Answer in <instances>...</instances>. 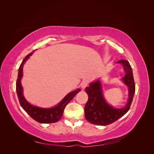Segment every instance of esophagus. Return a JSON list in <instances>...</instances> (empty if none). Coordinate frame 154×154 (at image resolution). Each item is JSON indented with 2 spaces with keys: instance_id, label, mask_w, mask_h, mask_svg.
Segmentation results:
<instances>
[{
  "instance_id": "34e87169",
  "label": "esophagus",
  "mask_w": 154,
  "mask_h": 154,
  "mask_svg": "<svg viewBox=\"0 0 154 154\" xmlns=\"http://www.w3.org/2000/svg\"><path fill=\"white\" fill-rule=\"evenodd\" d=\"M88 83H89V81L88 80H83L81 83L80 86L82 88H85L88 85Z\"/></svg>"
}]
</instances>
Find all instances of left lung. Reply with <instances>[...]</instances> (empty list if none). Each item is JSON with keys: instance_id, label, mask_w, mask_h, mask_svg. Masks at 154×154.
Segmentation results:
<instances>
[{"instance_id": "obj_1", "label": "left lung", "mask_w": 154, "mask_h": 154, "mask_svg": "<svg viewBox=\"0 0 154 154\" xmlns=\"http://www.w3.org/2000/svg\"><path fill=\"white\" fill-rule=\"evenodd\" d=\"M117 63L123 64L126 72L123 78L124 83L129 89L127 104L122 109H114L106 103L103 96L101 83L99 80L91 83L85 88L88 98L85 106V116L88 122L97 125H108L115 122L129 110L135 93V82L131 66L128 61L121 60Z\"/></svg>"}]
</instances>
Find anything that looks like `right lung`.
Masks as SVG:
<instances>
[{
  "label": "right lung",
  "mask_w": 154,
  "mask_h": 154,
  "mask_svg": "<svg viewBox=\"0 0 154 154\" xmlns=\"http://www.w3.org/2000/svg\"><path fill=\"white\" fill-rule=\"evenodd\" d=\"M33 53H31L27 54L26 57L23 60L20 66L18 69V77L16 83V91L19 103L21 106L26 112L31 117L35 120L36 122L40 123H52L58 122L62 117L63 113V110L66 106L69 103L74 96L76 95V94L80 92L81 90L80 88L70 92L66 97H64L63 100L60 103L53 108L51 109H42L40 107H37L35 106H32L27 102L24 98L22 94V86L20 83V80L23 75L22 74V68L23 65L26 62V60L29 58L30 56Z\"/></svg>",
  "instance_id": "add662e5"
}]
</instances>
